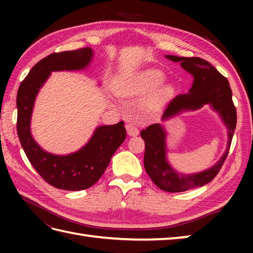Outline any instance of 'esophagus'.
<instances>
[{"label":"esophagus","mask_w":253,"mask_h":253,"mask_svg":"<svg viewBox=\"0 0 253 253\" xmlns=\"http://www.w3.org/2000/svg\"><path fill=\"white\" fill-rule=\"evenodd\" d=\"M126 129H127V132L129 136H136L139 133L138 127L136 126V124H133V123H127Z\"/></svg>","instance_id":"obj_1"}]
</instances>
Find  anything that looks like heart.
Instances as JSON below:
<instances>
[{"mask_svg":"<svg viewBox=\"0 0 253 253\" xmlns=\"http://www.w3.org/2000/svg\"><path fill=\"white\" fill-rule=\"evenodd\" d=\"M163 74L155 71V69H149V71L139 73L135 77H132L126 85H124L121 90L123 94H138L143 91L151 90L163 82ZM170 92L169 88H165L162 91V94H169Z\"/></svg>","mask_w":253,"mask_h":253,"instance_id":"b5f03b06","label":"heart"}]
</instances>
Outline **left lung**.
I'll list each match as a JSON object with an SVG mask.
<instances>
[{"instance_id":"left-lung-1","label":"left lung","mask_w":253,"mask_h":253,"mask_svg":"<svg viewBox=\"0 0 253 253\" xmlns=\"http://www.w3.org/2000/svg\"><path fill=\"white\" fill-rule=\"evenodd\" d=\"M166 57L173 62H180L181 67L193 76V84L189 93L178 94L169 102L163 113L162 121L178 114L182 110H196L210 103L221 114L228 128L227 149L222 159L211 169L193 175H181L168 163L165 158V131L160 124L150 125L140 132L146 146L144 169L150 178L164 191L181 192L202 187L215 178L228 155L237 123V112L227 78L211 63L200 57Z\"/></svg>"}]
</instances>
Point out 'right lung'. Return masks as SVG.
I'll use <instances>...</instances> for the list:
<instances>
[{
    "mask_svg": "<svg viewBox=\"0 0 253 253\" xmlns=\"http://www.w3.org/2000/svg\"><path fill=\"white\" fill-rule=\"evenodd\" d=\"M92 50L56 52L30 69L17 91V133L21 147L42 178L58 189L78 191L93 186L103 175L111 158L126 138L124 122L96 128L93 137L78 152L60 157L43 151L30 133V117L38 91L54 71H76L88 65Z\"/></svg>",
    "mask_w": 253,
    "mask_h": 253,
    "instance_id": "1",
    "label": "right lung"
}]
</instances>
